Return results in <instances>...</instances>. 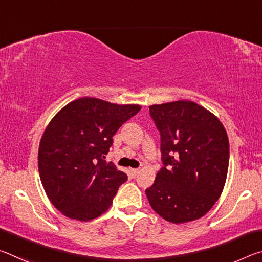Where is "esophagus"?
Instances as JSON below:
<instances>
[{
	"label": "esophagus",
	"mask_w": 262,
	"mask_h": 262,
	"mask_svg": "<svg viewBox=\"0 0 262 262\" xmlns=\"http://www.w3.org/2000/svg\"><path fill=\"white\" fill-rule=\"evenodd\" d=\"M132 173H133V176H136L137 173H139L140 172V168H132Z\"/></svg>",
	"instance_id": "esophagus-1"
}]
</instances>
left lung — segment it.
<instances>
[{
	"mask_svg": "<svg viewBox=\"0 0 262 262\" xmlns=\"http://www.w3.org/2000/svg\"><path fill=\"white\" fill-rule=\"evenodd\" d=\"M161 134L163 167L145 189L152 209L179 224L206 215L227 180L229 139L214 114L193 101L149 107Z\"/></svg>",
	"mask_w": 262,
	"mask_h": 262,
	"instance_id": "8db88e82",
	"label": "left lung"
}]
</instances>
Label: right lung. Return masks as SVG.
I'll return each instance as SVG.
<instances>
[{"instance_id":"obj_1","label":"right lung","mask_w":262,"mask_h":262,"mask_svg":"<svg viewBox=\"0 0 262 262\" xmlns=\"http://www.w3.org/2000/svg\"><path fill=\"white\" fill-rule=\"evenodd\" d=\"M140 108L84 97L52 119L39 145L38 167L48 199L62 214L86 222L112 205L128 178L105 155L113 135Z\"/></svg>"}]
</instances>
